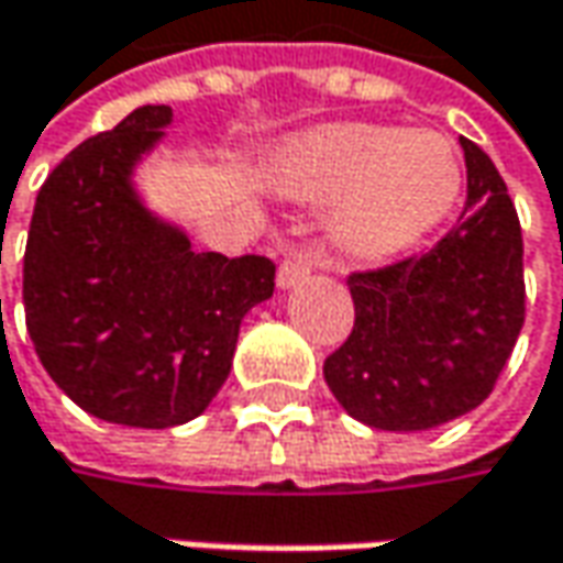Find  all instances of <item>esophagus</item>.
I'll list each match as a JSON object with an SVG mask.
<instances>
[{
    "instance_id": "obj_1",
    "label": "esophagus",
    "mask_w": 563,
    "mask_h": 563,
    "mask_svg": "<svg viewBox=\"0 0 563 563\" xmlns=\"http://www.w3.org/2000/svg\"><path fill=\"white\" fill-rule=\"evenodd\" d=\"M316 266V253L310 247H300L291 250L285 260H282V266H278V285L282 288H291V285H300Z\"/></svg>"
}]
</instances>
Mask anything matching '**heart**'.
Here are the masks:
<instances>
[{
  "mask_svg": "<svg viewBox=\"0 0 563 563\" xmlns=\"http://www.w3.org/2000/svg\"><path fill=\"white\" fill-rule=\"evenodd\" d=\"M275 185L291 197L338 200V241L378 256L410 247L451 212L461 163L432 131L338 124L288 143Z\"/></svg>",
  "mask_w": 563,
  "mask_h": 563,
  "instance_id": "b5f03b06",
  "label": "heart"
}]
</instances>
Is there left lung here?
<instances>
[{
    "mask_svg": "<svg viewBox=\"0 0 563 563\" xmlns=\"http://www.w3.org/2000/svg\"><path fill=\"white\" fill-rule=\"evenodd\" d=\"M466 206L426 253L347 275L354 329L325 357L338 404L373 429L417 432L492 395L527 319L523 238L508 185L461 137Z\"/></svg>",
    "mask_w": 563,
    "mask_h": 563,
    "instance_id": "left-lung-1",
    "label": "left lung"
}]
</instances>
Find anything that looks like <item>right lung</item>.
I'll return each instance as SVG.
<instances>
[{"mask_svg": "<svg viewBox=\"0 0 563 563\" xmlns=\"http://www.w3.org/2000/svg\"><path fill=\"white\" fill-rule=\"evenodd\" d=\"M172 121L141 106L43 181L24 250V316L53 382L106 422L200 417L231 373L241 319L275 291L269 256L194 253L153 219L131 168Z\"/></svg>", "mask_w": 563, "mask_h": 563, "instance_id": "add662e5", "label": "right lung"}]
</instances>
